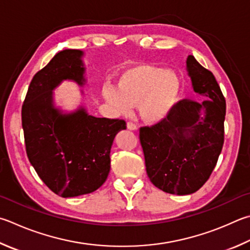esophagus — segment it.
I'll return each instance as SVG.
<instances>
[{
    "label": "esophagus",
    "instance_id": "esophagus-1",
    "mask_svg": "<svg viewBox=\"0 0 250 250\" xmlns=\"http://www.w3.org/2000/svg\"><path fill=\"white\" fill-rule=\"evenodd\" d=\"M126 128H128L129 130H131V131H135V130H138V126H137V125H134L133 122H128V124H126Z\"/></svg>",
    "mask_w": 250,
    "mask_h": 250
}]
</instances>
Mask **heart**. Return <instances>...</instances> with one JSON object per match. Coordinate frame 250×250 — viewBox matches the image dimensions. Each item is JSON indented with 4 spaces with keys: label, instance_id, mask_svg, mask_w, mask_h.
Listing matches in <instances>:
<instances>
[{
    "label": "heart",
    "instance_id": "heart-1",
    "mask_svg": "<svg viewBox=\"0 0 250 250\" xmlns=\"http://www.w3.org/2000/svg\"><path fill=\"white\" fill-rule=\"evenodd\" d=\"M180 94V80L174 71L149 63H137L122 72L117 87L105 84L102 95L105 102L120 113L131 107L139 108L146 124L164 121L174 109Z\"/></svg>",
    "mask_w": 250,
    "mask_h": 250
}]
</instances>
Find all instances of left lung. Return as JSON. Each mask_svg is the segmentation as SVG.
<instances>
[{
    "label": "left lung",
    "instance_id": "8db88e82",
    "mask_svg": "<svg viewBox=\"0 0 250 250\" xmlns=\"http://www.w3.org/2000/svg\"><path fill=\"white\" fill-rule=\"evenodd\" d=\"M187 71L194 93L206 99H183L167 119L140 129L149 180L178 196L196 192L206 184L224 143L226 103L214 75L193 56L187 58Z\"/></svg>",
    "mask_w": 250,
    "mask_h": 250
}]
</instances>
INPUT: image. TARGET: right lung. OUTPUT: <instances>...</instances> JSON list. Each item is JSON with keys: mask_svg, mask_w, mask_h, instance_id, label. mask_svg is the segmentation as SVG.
I'll list each match as a JSON object with an SVG mask.
<instances>
[{"mask_svg": "<svg viewBox=\"0 0 250 250\" xmlns=\"http://www.w3.org/2000/svg\"><path fill=\"white\" fill-rule=\"evenodd\" d=\"M81 50L58 52L30 82L21 108L26 153L47 187L63 198L97 190L110 170V149L125 121L88 115L83 106L63 112L54 106L53 89L63 81L84 86ZM83 93V92H82Z\"/></svg>", "mask_w": 250, "mask_h": 250, "instance_id": "1", "label": "right lung"}]
</instances>
